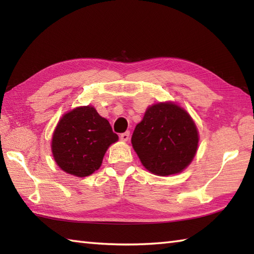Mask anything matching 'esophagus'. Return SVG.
Wrapping results in <instances>:
<instances>
[{"label": "esophagus", "instance_id": "34e87169", "mask_svg": "<svg viewBox=\"0 0 254 254\" xmlns=\"http://www.w3.org/2000/svg\"><path fill=\"white\" fill-rule=\"evenodd\" d=\"M120 138L122 139V141H123V142H127V139H128V138H130V132H128V131H127L126 133H122V134H121V136H120Z\"/></svg>", "mask_w": 254, "mask_h": 254}]
</instances>
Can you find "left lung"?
Returning a JSON list of instances; mask_svg holds the SVG:
<instances>
[{
  "instance_id": "left-lung-1",
  "label": "left lung",
  "mask_w": 254,
  "mask_h": 254,
  "mask_svg": "<svg viewBox=\"0 0 254 254\" xmlns=\"http://www.w3.org/2000/svg\"><path fill=\"white\" fill-rule=\"evenodd\" d=\"M132 146L142 165L157 176L176 175L191 164L198 146L193 119L175 102L149 106L135 127Z\"/></svg>"
}]
</instances>
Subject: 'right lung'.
<instances>
[{"label": "right lung", "mask_w": 254, "mask_h": 254, "mask_svg": "<svg viewBox=\"0 0 254 254\" xmlns=\"http://www.w3.org/2000/svg\"><path fill=\"white\" fill-rule=\"evenodd\" d=\"M118 139L109 121L93 106L76 107L59 120L52 135V155L66 174L87 177L100 168L107 149Z\"/></svg>", "instance_id": "obj_1"}]
</instances>
